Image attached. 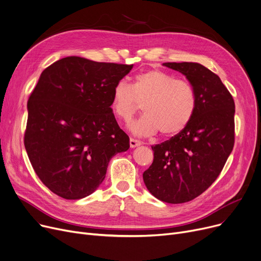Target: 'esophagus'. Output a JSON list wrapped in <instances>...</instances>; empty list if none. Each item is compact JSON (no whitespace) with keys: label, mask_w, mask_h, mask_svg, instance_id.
Instances as JSON below:
<instances>
[{"label":"esophagus","mask_w":261,"mask_h":261,"mask_svg":"<svg viewBox=\"0 0 261 261\" xmlns=\"http://www.w3.org/2000/svg\"><path fill=\"white\" fill-rule=\"evenodd\" d=\"M140 145H142V142H140L138 140H134V139H130V147L131 148H135Z\"/></svg>","instance_id":"34e87169"}]
</instances>
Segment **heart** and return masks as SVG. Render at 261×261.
<instances>
[{"mask_svg": "<svg viewBox=\"0 0 261 261\" xmlns=\"http://www.w3.org/2000/svg\"><path fill=\"white\" fill-rule=\"evenodd\" d=\"M142 105L145 112L130 125L134 134L163 136L181 133L193 120L197 97L194 88L185 80L152 68L134 77L132 86L120 80L112 91L111 109L122 121H129Z\"/></svg>", "mask_w": 261, "mask_h": 261, "instance_id": "1", "label": "heart"}]
</instances>
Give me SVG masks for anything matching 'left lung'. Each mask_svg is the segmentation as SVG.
Returning <instances> with one entry per match:
<instances>
[{
	"mask_svg": "<svg viewBox=\"0 0 261 261\" xmlns=\"http://www.w3.org/2000/svg\"><path fill=\"white\" fill-rule=\"evenodd\" d=\"M164 65L186 76L196 93L197 109L181 133L151 146L153 162L143 179L155 198L179 204L204 193L222 171L235 143V102L219 76L202 64Z\"/></svg>",
	"mask_w": 261,
	"mask_h": 261,
	"instance_id": "obj_1",
	"label": "left lung"
}]
</instances>
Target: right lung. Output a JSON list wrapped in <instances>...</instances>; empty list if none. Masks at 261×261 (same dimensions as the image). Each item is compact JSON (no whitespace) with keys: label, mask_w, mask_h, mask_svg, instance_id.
Segmentation results:
<instances>
[{"label":"right lung","mask_w":261,"mask_h":261,"mask_svg":"<svg viewBox=\"0 0 261 261\" xmlns=\"http://www.w3.org/2000/svg\"><path fill=\"white\" fill-rule=\"evenodd\" d=\"M133 64L71 56L46 67L32 92L24 146L39 179L66 200L103 181L108 164L129 149L111 109L114 86Z\"/></svg>","instance_id":"add662e5"}]
</instances>
